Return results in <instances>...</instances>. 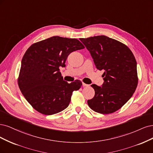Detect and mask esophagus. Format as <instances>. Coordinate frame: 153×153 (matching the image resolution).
<instances>
[{
  "label": "esophagus",
  "mask_w": 153,
  "mask_h": 153,
  "mask_svg": "<svg viewBox=\"0 0 153 153\" xmlns=\"http://www.w3.org/2000/svg\"><path fill=\"white\" fill-rule=\"evenodd\" d=\"M82 86H83L84 87H87V86H88L89 85H86V84L82 82Z\"/></svg>",
  "instance_id": "esophagus-1"
}]
</instances>
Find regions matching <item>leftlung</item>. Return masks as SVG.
Here are the masks:
<instances>
[{"label":"left lung","mask_w":153,"mask_h":153,"mask_svg":"<svg viewBox=\"0 0 153 153\" xmlns=\"http://www.w3.org/2000/svg\"><path fill=\"white\" fill-rule=\"evenodd\" d=\"M79 39L90 53L97 69L104 71L102 85H91L95 94L88 104L97 112L111 114L124 105L136 90L135 56L124 44L105 36Z\"/></svg>","instance_id":"1"}]
</instances>
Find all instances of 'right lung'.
<instances>
[{"mask_svg":"<svg viewBox=\"0 0 153 153\" xmlns=\"http://www.w3.org/2000/svg\"><path fill=\"white\" fill-rule=\"evenodd\" d=\"M85 48L76 39L53 36L29 48L22 58L18 86L23 95L37 111L56 114L69 105L72 92L82 82L64 81L60 67H65L72 52Z\"/></svg>","mask_w":153,"mask_h":153,"instance_id":"1","label":"right lung"}]
</instances>
